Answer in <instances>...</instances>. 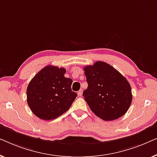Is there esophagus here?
I'll list each match as a JSON object with an SVG mask.
<instances>
[{
	"mask_svg": "<svg viewBox=\"0 0 157 157\" xmlns=\"http://www.w3.org/2000/svg\"><path fill=\"white\" fill-rule=\"evenodd\" d=\"M78 96H82V90H79V91L78 92Z\"/></svg>",
	"mask_w": 157,
	"mask_h": 157,
	"instance_id": "esophagus-1",
	"label": "esophagus"
}]
</instances>
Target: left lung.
Segmentation results:
<instances>
[{"mask_svg": "<svg viewBox=\"0 0 157 157\" xmlns=\"http://www.w3.org/2000/svg\"><path fill=\"white\" fill-rule=\"evenodd\" d=\"M88 86L82 95L90 109L105 121L121 117L131 105L132 89L120 72L105 62L84 67Z\"/></svg>", "mask_w": 157, "mask_h": 157, "instance_id": "obj_1", "label": "left lung"}]
</instances>
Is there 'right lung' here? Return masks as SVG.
I'll use <instances>...</instances> for the list:
<instances>
[{"mask_svg":"<svg viewBox=\"0 0 157 157\" xmlns=\"http://www.w3.org/2000/svg\"><path fill=\"white\" fill-rule=\"evenodd\" d=\"M66 70L47 65L28 84L27 102L35 116L44 120L56 119L67 112L78 96L72 92V79L65 77Z\"/></svg>","mask_w":157,"mask_h":157,"instance_id":"right-lung-1","label":"right lung"}]
</instances>
